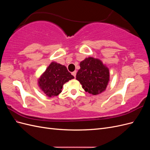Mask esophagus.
<instances>
[{
    "instance_id": "34e87169",
    "label": "esophagus",
    "mask_w": 150,
    "mask_h": 150,
    "mask_svg": "<svg viewBox=\"0 0 150 150\" xmlns=\"http://www.w3.org/2000/svg\"><path fill=\"white\" fill-rule=\"evenodd\" d=\"M72 74L73 75V76L74 77V78H76V71H74V72H72Z\"/></svg>"
}]
</instances>
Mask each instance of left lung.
Here are the masks:
<instances>
[{"mask_svg": "<svg viewBox=\"0 0 150 150\" xmlns=\"http://www.w3.org/2000/svg\"><path fill=\"white\" fill-rule=\"evenodd\" d=\"M76 79L85 91L97 95L106 89L110 81V71L101 60L89 57L80 62Z\"/></svg>", "mask_w": 150, "mask_h": 150, "instance_id": "left-lung-1", "label": "left lung"}]
</instances>
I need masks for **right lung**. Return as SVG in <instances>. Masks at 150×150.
Instances as JSON below:
<instances>
[{"instance_id":"obj_1","label":"right lung","mask_w":150,"mask_h":150,"mask_svg":"<svg viewBox=\"0 0 150 150\" xmlns=\"http://www.w3.org/2000/svg\"><path fill=\"white\" fill-rule=\"evenodd\" d=\"M74 78L65 66L52 62L38 79V84L46 96L54 97L62 92L64 84Z\"/></svg>"}]
</instances>
